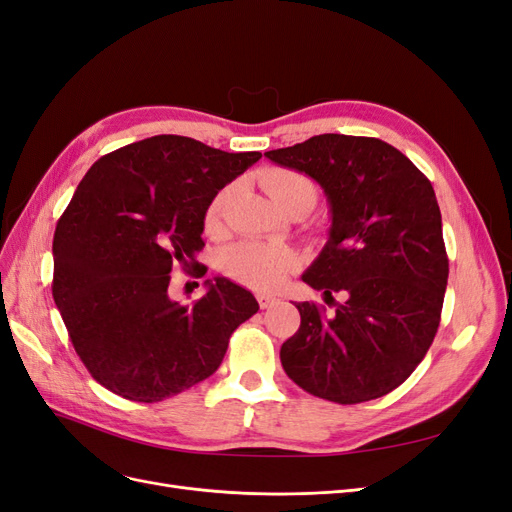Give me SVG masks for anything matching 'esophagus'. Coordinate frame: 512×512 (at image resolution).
<instances>
[{"instance_id":"34e87169","label":"esophagus","mask_w":512,"mask_h":512,"mask_svg":"<svg viewBox=\"0 0 512 512\" xmlns=\"http://www.w3.org/2000/svg\"><path fill=\"white\" fill-rule=\"evenodd\" d=\"M256 301H258V305H260V309H269V307H273L277 301V297H273V294H258L256 297Z\"/></svg>"}]
</instances>
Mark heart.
<instances>
[{"label":"heart","instance_id":"obj_1","mask_svg":"<svg viewBox=\"0 0 512 512\" xmlns=\"http://www.w3.org/2000/svg\"><path fill=\"white\" fill-rule=\"evenodd\" d=\"M267 194L273 198V203L282 211L294 205H307L312 209L318 200L316 183L297 173V170L288 168H273L262 177ZM230 188L220 190L213 196V200L205 213V226L207 230H218L222 222V213L230 198ZM301 265V256L286 245H269L260 241H241L237 245L228 247L222 254L220 269L232 282L247 286L252 290L269 292L280 288L286 277L297 271Z\"/></svg>","mask_w":512,"mask_h":512}]
</instances>
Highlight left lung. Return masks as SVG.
I'll return each mask as SVG.
<instances>
[{"label":"left lung","instance_id":"1","mask_svg":"<svg viewBox=\"0 0 512 512\" xmlns=\"http://www.w3.org/2000/svg\"><path fill=\"white\" fill-rule=\"evenodd\" d=\"M265 156L320 183L331 232L303 282L335 312L299 303L301 327L280 359L303 391L335 404L391 393L423 361L440 327L448 256L431 181L371 136L320 134ZM333 293L345 301L337 304Z\"/></svg>","mask_w":512,"mask_h":512}]
</instances>
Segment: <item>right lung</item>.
<instances>
[{
    "label": "right lung",
    "instance_id": "right-lung-1",
    "mask_svg": "<svg viewBox=\"0 0 512 512\" xmlns=\"http://www.w3.org/2000/svg\"><path fill=\"white\" fill-rule=\"evenodd\" d=\"M262 158L160 134L102 156L53 237V299L83 365L104 389L153 404L209 378L228 339L258 312L252 292L207 280L190 307L170 301V271L203 277L207 207Z\"/></svg>",
    "mask_w": 512,
    "mask_h": 512
}]
</instances>
